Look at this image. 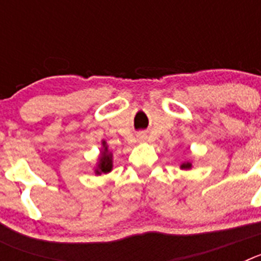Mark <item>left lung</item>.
Here are the masks:
<instances>
[{
    "label": "left lung",
    "instance_id": "1",
    "mask_svg": "<svg viewBox=\"0 0 261 261\" xmlns=\"http://www.w3.org/2000/svg\"><path fill=\"white\" fill-rule=\"evenodd\" d=\"M191 167H192V163H190V162H184V163H181V166H180L181 170H190Z\"/></svg>",
    "mask_w": 261,
    "mask_h": 261
}]
</instances>
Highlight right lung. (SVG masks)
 I'll return each instance as SVG.
<instances>
[{
    "mask_svg": "<svg viewBox=\"0 0 261 261\" xmlns=\"http://www.w3.org/2000/svg\"><path fill=\"white\" fill-rule=\"evenodd\" d=\"M111 170H112V153H110L107 144H106V141H103L102 151H100V156H99L98 166L95 168V174H108Z\"/></svg>",
    "mask_w": 261,
    "mask_h": 261,
    "instance_id": "right-lung-1",
    "label": "right lung"
}]
</instances>
